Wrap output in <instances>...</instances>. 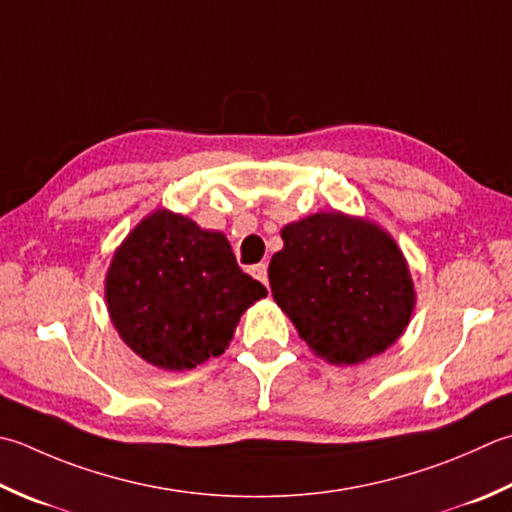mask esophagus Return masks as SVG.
I'll return each instance as SVG.
<instances>
[{
  "mask_svg": "<svg viewBox=\"0 0 512 512\" xmlns=\"http://www.w3.org/2000/svg\"><path fill=\"white\" fill-rule=\"evenodd\" d=\"M253 275H255L262 284H268V266H266L264 262L257 264V266L253 268Z\"/></svg>",
  "mask_w": 512,
  "mask_h": 512,
  "instance_id": "34e87169",
  "label": "esophagus"
}]
</instances>
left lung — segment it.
Masks as SVG:
<instances>
[{"mask_svg":"<svg viewBox=\"0 0 512 512\" xmlns=\"http://www.w3.org/2000/svg\"><path fill=\"white\" fill-rule=\"evenodd\" d=\"M268 282L299 337L330 364L384 353L406 330L415 288L386 230L344 213H315L282 228Z\"/></svg>","mask_w":512,"mask_h":512,"instance_id":"8db88e82","label":"left lung"}]
</instances>
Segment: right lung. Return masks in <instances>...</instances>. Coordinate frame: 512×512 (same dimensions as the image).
<instances>
[{"label":"right lung","mask_w":512,"mask_h":512,"mask_svg":"<svg viewBox=\"0 0 512 512\" xmlns=\"http://www.w3.org/2000/svg\"><path fill=\"white\" fill-rule=\"evenodd\" d=\"M266 288L237 266L222 233L155 210L115 250L106 304L130 350L164 370L219 357Z\"/></svg>","instance_id":"obj_1"}]
</instances>
